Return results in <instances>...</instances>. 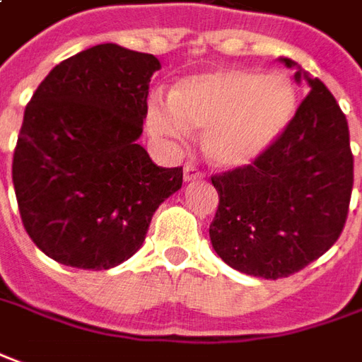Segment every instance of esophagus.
I'll use <instances>...</instances> for the list:
<instances>
[{"mask_svg":"<svg viewBox=\"0 0 362 362\" xmlns=\"http://www.w3.org/2000/svg\"><path fill=\"white\" fill-rule=\"evenodd\" d=\"M201 177H203V173H201V171H199L195 165H191V163H189V165L183 167V181H185V183H193V181H199Z\"/></svg>","mask_w":362,"mask_h":362,"instance_id":"obj_1","label":"esophagus"}]
</instances>
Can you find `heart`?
<instances>
[{
    "label": "heart",
    "instance_id": "1",
    "mask_svg": "<svg viewBox=\"0 0 362 362\" xmlns=\"http://www.w3.org/2000/svg\"><path fill=\"white\" fill-rule=\"evenodd\" d=\"M296 110L298 92L286 74L233 66L181 78L169 100L153 96L148 126L169 139L205 129L203 151L209 161L234 169L264 156L288 129Z\"/></svg>",
    "mask_w": 362,
    "mask_h": 362
}]
</instances>
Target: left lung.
Masks as SVG:
<instances>
[{"instance_id": "obj_1", "label": "left lung", "mask_w": 362, "mask_h": 362, "mask_svg": "<svg viewBox=\"0 0 362 362\" xmlns=\"http://www.w3.org/2000/svg\"><path fill=\"white\" fill-rule=\"evenodd\" d=\"M311 92L280 139L252 165L214 175L218 209L209 236L230 268L266 280L288 278L337 243L353 191L349 126L337 100L300 64Z\"/></svg>"}]
</instances>
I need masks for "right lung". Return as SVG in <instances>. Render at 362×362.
I'll list each match as a JSON object with an SVG mask.
<instances>
[{
    "label": "right lung",
    "instance_id": "1",
    "mask_svg": "<svg viewBox=\"0 0 362 362\" xmlns=\"http://www.w3.org/2000/svg\"><path fill=\"white\" fill-rule=\"evenodd\" d=\"M153 54L104 43L57 64L27 104L13 153L21 221L49 258L110 270L146 240L181 167H157L138 144Z\"/></svg>",
    "mask_w": 362,
    "mask_h": 362
}]
</instances>
